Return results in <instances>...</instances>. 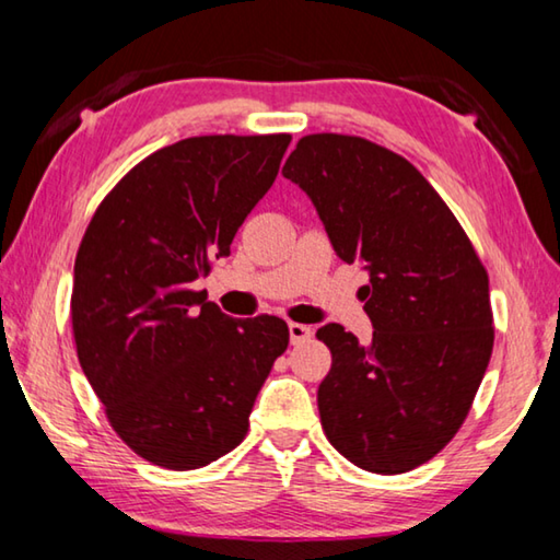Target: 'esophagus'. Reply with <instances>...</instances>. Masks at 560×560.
<instances>
[{
    "label": "esophagus",
    "instance_id": "obj_1",
    "mask_svg": "<svg viewBox=\"0 0 560 560\" xmlns=\"http://www.w3.org/2000/svg\"><path fill=\"white\" fill-rule=\"evenodd\" d=\"M311 336H314V330H311L308 326H303V324H289V338H291L293 346L303 343V340H308Z\"/></svg>",
    "mask_w": 560,
    "mask_h": 560
}]
</instances>
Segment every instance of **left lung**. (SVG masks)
Here are the masks:
<instances>
[{"mask_svg":"<svg viewBox=\"0 0 560 560\" xmlns=\"http://www.w3.org/2000/svg\"><path fill=\"white\" fill-rule=\"evenodd\" d=\"M283 177L311 197L346 264L368 271L373 340L318 328L328 442L355 467L402 474L430 462L467 420L494 348L485 264L420 170L358 136L301 138Z\"/></svg>","mask_w":560,"mask_h":560,"instance_id":"1","label":"left lung"}]
</instances>
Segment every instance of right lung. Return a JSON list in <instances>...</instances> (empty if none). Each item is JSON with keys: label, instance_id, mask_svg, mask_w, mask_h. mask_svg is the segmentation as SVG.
<instances>
[{"label": "right lung", "instance_id": "add662e5", "mask_svg": "<svg viewBox=\"0 0 560 560\" xmlns=\"http://www.w3.org/2000/svg\"><path fill=\"white\" fill-rule=\"evenodd\" d=\"M289 143L273 132L160 148L103 197L83 234L75 353L110 428L158 467L200 469L232 452L289 346L287 320L232 318L192 289L230 254Z\"/></svg>", "mask_w": 560, "mask_h": 560}]
</instances>
